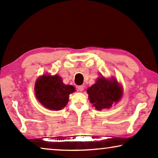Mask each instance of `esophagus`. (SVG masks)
Wrapping results in <instances>:
<instances>
[{
    "label": "esophagus",
    "mask_w": 158,
    "mask_h": 158,
    "mask_svg": "<svg viewBox=\"0 0 158 158\" xmlns=\"http://www.w3.org/2000/svg\"><path fill=\"white\" fill-rule=\"evenodd\" d=\"M84 89V86L83 85H79L77 86V90L80 92H82Z\"/></svg>",
    "instance_id": "34e87169"
}]
</instances>
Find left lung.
I'll return each mask as SVG.
<instances>
[{
    "instance_id": "obj_1",
    "label": "left lung",
    "mask_w": 158,
    "mask_h": 158,
    "mask_svg": "<svg viewBox=\"0 0 158 158\" xmlns=\"http://www.w3.org/2000/svg\"><path fill=\"white\" fill-rule=\"evenodd\" d=\"M88 99L97 111L109 109L116 104L123 96L122 85L115 77L106 78L102 75L87 89Z\"/></svg>"
}]
</instances>
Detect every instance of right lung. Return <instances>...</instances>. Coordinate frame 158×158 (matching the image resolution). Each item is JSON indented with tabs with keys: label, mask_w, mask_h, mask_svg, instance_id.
Here are the masks:
<instances>
[{
	"label": "right lung",
	"mask_w": 158,
	"mask_h": 158,
	"mask_svg": "<svg viewBox=\"0 0 158 158\" xmlns=\"http://www.w3.org/2000/svg\"><path fill=\"white\" fill-rule=\"evenodd\" d=\"M34 91L36 99L43 106L60 111L68 104L69 96L75 91V88L63 83L61 77L57 74H44L36 81Z\"/></svg>",
	"instance_id": "1"
}]
</instances>
